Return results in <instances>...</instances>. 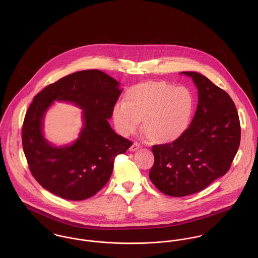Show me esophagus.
<instances>
[{
  "label": "esophagus",
  "mask_w": 258,
  "mask_h": 258,
  "mask_svg": "<svg viewBox=\"0 0 258 258\" xmlns=\"http://www.w3.org/2000/svg\"><path fill=\"white\" fill-rule=\"evenodd\" d=\"M141 148V145L138 143V142H134L133 144H132V146L130 147V151L131 152H134V151H137L138 149H140Z\"/></svg>",
  "instance_id": "34e87169"
}]
</instances>
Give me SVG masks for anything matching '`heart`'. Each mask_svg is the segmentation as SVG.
Here are the masks:
<instances>
[{
  "mask_svg": "<svg viewBox=\"0 0 258 258\" xmlns=\"http://www.w3.org/2000/svg\"><path fill=\"white\" fill-rule=\"evenodd\" d=\"M194 111V98L184 86L166 81H148L133 85L124 102L115 104L112 118L124 136L133 134L143 121V130L155 144H171L186 132Z\"/></svg>",
  "mask_w": 258,
  "mask_h": 258,
  "instance_id": "b5f03b06",
  "label": "heart"
}]
</instances>
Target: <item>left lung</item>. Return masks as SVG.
Listing matches in <instances>:
<instances>
[{
    "instance_id": "obj_1",
    "label": "left lung",
    "mask_w": 258,
    "mask_h": 258,
    "mask_svg": "<svg viewBox=\"0 0 258 258\" xmlns=\"http://www.w3.org/2000/svg\"><path fill=\"white\" fill-rule=\"evenodd\" d=\"M191 77L199 103L189 127L174 143L154 145L149 178L163 194L184 197L206 188L230 168L240 143V123L230 96L208 77Z\"/></svg>"
}]
</instances>
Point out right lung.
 <instances>
[{"label": "right lung", "instance_id": "right-lung-1", "mask_svg": "<svg viewBox=\"0 0 258 258\" xmlns=\"http://www.w3.org/2000/svg\"><path fill=\"white\" fill-rule=\"evenodd\" d=\"M118 86L108 74L88 70L60 78L34 97L23 124V149L32 175L46 190L82 201L107 184L115 157L132 145L107 120L122 92ZM54 100L72 102L84 110V128L73 146L54 148L43 138L42 119Z\"/></svg>", "mask_w": 258, "mask_h": 258}]
</instances>
